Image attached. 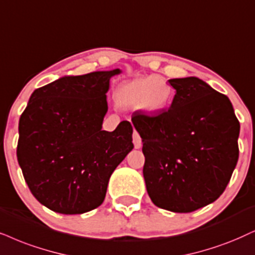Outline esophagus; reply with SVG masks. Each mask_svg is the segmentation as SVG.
<instances>
[{"label":"esophagus","mask_w":255,"mask_h":255,"mask_svg":"<svg viewBox=\"0 0 255 255\" xmlns=\"http://www.w3.org/2000/svg\"><path fill=\"white\" fill-rule=\"evenodd\" d=\"M133 143H134V147L138 149L141 146H142V142H141V137L140 135H138L137 131H134L133 133Z\"/></svg>","instance_id":"1"}]
</instances>
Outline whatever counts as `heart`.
I'll list each match as a JSON object with an SVG mask.
<instances>
[{
    "label": "heart",
    "mask_w": 255,
    "mask_h": 255,
    "mask_svg": "<svg viewBox=\"0 0 255 255\" xmlns=\"http://www.w3.org/2000/svg\"><path fill=\"white\" fill-rule=\"evenodd\" d=\"M172 88L161 76L137 77L119 87L117 101L122 107L140 108L147 113H160L168 106Z\"/></svg>",
    "instance_id": "heart-1"
}]
</instances>
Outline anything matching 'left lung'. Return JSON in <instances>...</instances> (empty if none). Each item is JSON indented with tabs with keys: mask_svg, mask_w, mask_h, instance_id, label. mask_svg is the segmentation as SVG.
<instances>
[{
	"mask_svg": "<svg viewBox=\"0 0 255 255\" xmlns=\"http://www.w3.org/2000/svg\"><path fill=\"white\" fill-rule=\"evenodd\" d=\"M168 111L131 117L142 138L143 178L157 207L189 213L214 202L239 159L240 124L226 95L198 77L170 79Z\"/></svg>",
	"mask_w": 255,
	"mask_h": 255,
	"instance_id": "1",
	"label": "left lung"
}]
</instances>
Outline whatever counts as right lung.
I'll return each mask as SVG.
<instances>
[{
  "label": "right lung",
  "instance_id": "right-lung-1",
  "mask_svg": "<svg viewBox=\"0 0 255 255\" xmlns=\"http://www.w3.org/2000/svg\"><path fill=\"white\" fill-rule=\"evenodd\" d=\"M120 73L60 77L35 89L22 113L18 165L31 194L56 213L99 207L113 172L134 148L128 121L102 130L109 81Z\"/></svg>",
  "mask_w": 255,
  "mask_h": 255
}]
</instances>
